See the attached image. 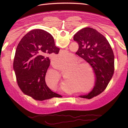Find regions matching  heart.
Instances as JSON below:
<instances>
[{"label":"heart","instance_id":"obj_1","mask_svg":"<svg viewBox=\"0 0 128 128\" xmlns=\"http://www.w3.org/2000/svg\"><path fill=\"white\" fill-rule=\"evenodd\" d=\"M65 57L63 54H60L59 58L63 59ZM54 62H56V58L52 59ZM74 56H72L69 59H66L64 60L58 62L56 63V67L59 70H65V76L67 82L72 84L76 87L79 88L80 84H84L86 80L80 79V61ZM46 82L52 87L54 89L61 88L64 84L61 79L59 73L54 70H50L46 74ZM86 84V83H85Z\"/></svg>","mask_w":128,"mask_h":128}]
</instances>
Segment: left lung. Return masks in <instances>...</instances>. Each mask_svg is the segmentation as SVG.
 <instances>
[{"label":"left lung","mask_w":128,"mask_h":128,"mask_svg":"<svg viewBox=\"0 0 128 128\" xmlns=\"http://www.w3.org/2000/svg\"><path fill=\"white\" fill-rule=\"evenodd\" d=\"M74 40L78 44L76 54L91 65L96 75L93 90L88 95L80 96L92 99L103 92L113 76L114 54L106 38L95 29L86 27L79 30L74 35Z\"/></svg>","instance_id":"8db88e82"}]
</instances>
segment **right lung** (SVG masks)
<instances>
[{"instance_id": "obj_1", "label": "right lung", "mask_w": 128, "mask_h": 128, "mask_svg": "<svg viewBox=\"0 0 128 128\" xmlns=\"http://www.w3.org/2000/svg\"><path fill=\"white\" fill-rule=\"evenodd\" d=\"M52 35L42 29L29 31L16 48L13 68L22 92L36 101L61 97L47 86L45 76L50 65L52 53L58 54Z\"/></svg>"}]
</instances>
